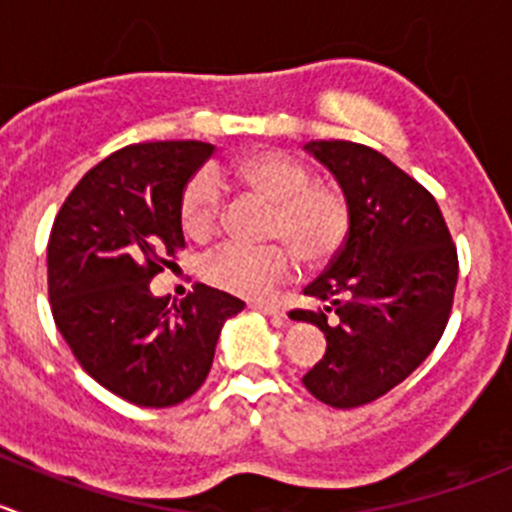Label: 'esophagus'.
I'll use <instances>...</instances> for the list:
<instances>
[{
    "label": "esophagus",
    "mask_w": 512,
    "mask_h": 512,
    "mask_svg": "<svg viewBox=\"0 0 512 512\" xmlns=\"http://www.w3.org/2000/svg\"><path fill=\"white\" fill-rule=\"evenodd\" d=\"M252 310H260L265 312L267 317H275V320H280V317H285V310H282L280 305H275V302H252Z\"/></svg>",
    "instance_id": "34e87169"
}]
</instances>
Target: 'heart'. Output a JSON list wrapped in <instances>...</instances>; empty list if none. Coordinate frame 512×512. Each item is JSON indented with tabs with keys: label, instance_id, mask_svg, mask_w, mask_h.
Instances as JSON below:
<instances>
[{
	"label": "heart",
	"instance_id": "b5f03b06",
	"mask_svg": "<svg viewBox=\"0 0 512 512\" xmlns=\"http://www.w3.org/2000/svg\"><path fill=\"white\" fill-rule=\"evenodd\" d=\"M222 177L242 182L275 205L270 237L285 240L310 265L335 255L350 230V202L337 187L312 182V172L285 152L265 150L222 167ZM220 182L205 170L192 177L182 195L180 217L190 237L202 240L220 220ZM290 247H245L237 242L217 247L205 262L210 282L242 297H267L295 270Z\"/></svg>",
	"mask_w": 512,
	"mask_h": 512
}]
</instances>
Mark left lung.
<instances>
[{
    "label": "left lung",
    "instance_id": "obj_1",
    "mask_svg": "<svg viewBox=\"0 0 512 512\" xmlns=\"http://www.w3.org/2000/svg\"><path fill=\"white\" fill-rule=\"evenodd\" d=\"M350 202V230L327 270L305 287L325 310L292 320L325 332L322 360L302 377L332 408H360L405 380L438 345L458 282V252L435 197L377 150L307 142ZM338 322L326 325V312Z\"/></svg>",
    "mask_w": 512,
    "mask_h": 512
}]
</instances>
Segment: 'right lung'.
I'll return each mask as SVG.
<instances>
[{
	"instance_id": "obj_1",
	"label": "right lung",
	"mask_w": 512,
	"mask_h": 512,
	"mask_svg": "<svg viewBox=\"0 0 512 512\" xmlns=\"http://www.w3.org/2000/svg\"><path fill=\"white\" fill-rule=\"evenodd\" d=\"M212 152L195 140L122 147L77 182L49 235L57 330L89 377L140 408L195 395L222 325L245 307L207 285L180 302L150 290L185 247L182 195Z\"/></svg>"
}]
</instances>
